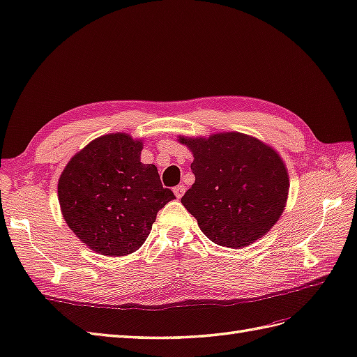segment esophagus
<instances>
[{
    "instance_id": "esophagus-1",
    "label": "esophagus",
    "mask_w": 357,
    "mask_h": 357,
    "mask_svg": "<svg viewBox=\"0 0 357 357\" xmlns=\"http://www.w3.org/2000/svg\"><path fill=\"white\" fill-rule=\"evenodd\" d=\"M184 192H185V187H184V185H176L175 188H173V193H175V196H176L178 199L182 197V195H184Z\"/></svg>"
}]
</instances>
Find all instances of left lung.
<instances>
[{"label":"left lung","instance_id":"1","mask_svg":"<svg viewBox=\"0 0 357 357\" xmlns=\"http://www.w3.org/2000/svg\"><path fill=\"white\" fill-rule=\"evenodd\" d=\"M178 141L195 158V184L181 202L211 242L240 250L273 228L291 185L275 149L240 132L179 135Z\"/></svg>","mask_w":357,"mask_h":357}]
</instances>
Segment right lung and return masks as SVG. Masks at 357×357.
Returning a JSON list of instances; mask_svg holds the SVG:
<instances>
[{"label":"right lung","mask_w":357,"mask_h":357,"mask_svg":"<svg viewBox=\"0 0 357 357\" xmlns=\"http://www.w3.org/2000/svg\"><path fill=\"white\" fill-rule=\"evenodd\" d=\"M143 139L124 132L98 137L65 165L57 197L66 225L82 243L107 257L129 255L175 199L153 164L141 162Z\"/></svg>","instance_id":"right-lung-1"}]
</instances>
